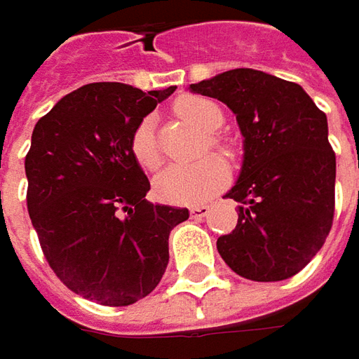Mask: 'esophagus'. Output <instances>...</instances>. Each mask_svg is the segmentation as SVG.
Returning <instances> with one entry per match:
<instances>
[{
  "mask_svg": "<svg viewBox=\"0 0 359 359\" xmlns=\"http://www.w3.org/2000/svg\"><path fill=\"white\" fill-rule=\"evenodd\" d=\"M210 212V205L208 203H198V205H191L189 208V214L194 215V217H203V215H208Z\"/></svg>",
  "mask_w": 359,
  "mask_h": 359,
  "instance_id": "obj_1",
  "label": "esophagus"
}]
</instances>
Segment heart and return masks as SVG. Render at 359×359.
Instances as JSON below:
<instances>
[{
  "label": "heart",
  "instance_id": "1",
  "mask_svg": "<svg viewBox=\"0 0 359 359\" xmlns=\"http://www.w3.org/2000/svg\"><path fill=\"white\" fill-rule=\"evenodd\" d=\"M175 111L208 133L217 130L224 121V114H222L219 105L214 104L212 100L200 97V95L182 97L175 104ZM212 144L217 145V142L212 140ZM130 151L131 158L135 159V163L142 170L145 172L158 170L161 163V154H159L158 142H156L154 116H145L135 126L130 140ZM228 165L217 158L201 159V161L187 163V165H170L156 175L154 194L165 203L191 205V203H200L208 196L217 191L228 182Z\"/></svg>",
  "mask_w": 359,
  "mask_h": 359
}]
</instances>
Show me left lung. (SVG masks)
Listing matches in <instances>:
<instances>
[{"instance_id": "1", "label": "left lung", "mask_w": 359, "mask_h": 359, "mask_svg": "<svg viewBox=\"0 0 359 359\" xmlns=\"http://www.w3.org/2000/svg\"><path fill=\"white\" fill-rule=\"evenodd\" d=\"M189 90L236 114L243 161L236 186L238 226L217 252L241 278L282 282L304 269L334 222L336 154L327 118L294 81L257 69H229Z\"/></svg>"}]
</instances>
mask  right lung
<instances>
[{
	"instance_id": "add662e5",
	"label": "right lung",
	"mask_w": 359,
	"mask_h": 359,
	"mask_svg": "<svg viewBox=\"0 0 359 359\" xmlns=\"http://www.w3.org/2000/svg\"><path fill=\"white\" fill-rule=\"evenodd\" d=\"M173 91L88 83L32 133L27 212L43 255L72 292L102 306H130L156 290L170 231L189 217L186 208L145 200L149 180L130 151L135 126Z\"/></svg>"
}]
</instances>
